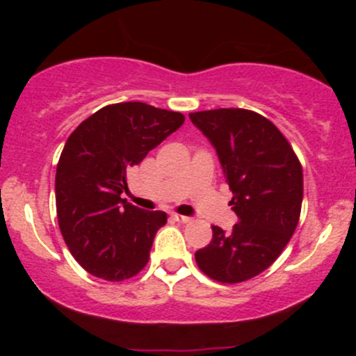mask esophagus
Listing matches in <instances>:
<instances>
[{
    "label": "esophagus",
    "instance_id": "1",
    "mask_svg": "<svg viewBox=\"0 0 356 356\" xmlns=\"http://www.w3.org/2000/svg\"><path fill=\"white\" fill-rule=\"evenodd\" d=\"M172 219L175 222H182V224H187L192 220L191 218H187V216H182V214H172Z\"/></svg>",
    "mask_w": 356,
    "mask_h": 356
}]
</instances>
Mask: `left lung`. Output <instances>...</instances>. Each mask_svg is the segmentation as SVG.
<instances>
[{
  "instance_id": "left-lung-1",
  "label": "left lung",
  "mask_w": 356,
  "mask_h": 356,
  "mask_svg": "<svg viewBox=\"0 0 356 356\" xmlns=\"http://www.w3.org/2000/svg\"><path fill=\"white\" fill-rule=\"evenodd\" d=\"M189 117L218 150L239 218L231 232L212 226L195 263L211 280L243 283L271 266L291 239L303 202V167L288 138L261 113L216 108Z\"/></svg>"
}]
</instances>
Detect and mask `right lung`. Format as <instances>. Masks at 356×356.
<instances>
[{"instance_id":"obj_1","label":"right lung","mask_w":356,"mask_h":356,"mask_svg":"<svg viewBox=\"0 0 356 356\" xmlns=\"http://www.w3.org/2000/svg\"><path fill=\"white\" fill-rule=\"evenodd\" d=\"M186 120L181 112L142 102L97 110L68 137L55 177L58 226L72 256L105 281L134 277L149 263L162 211L122 199L127 174Z\"/></svg>"}]
</instances>
